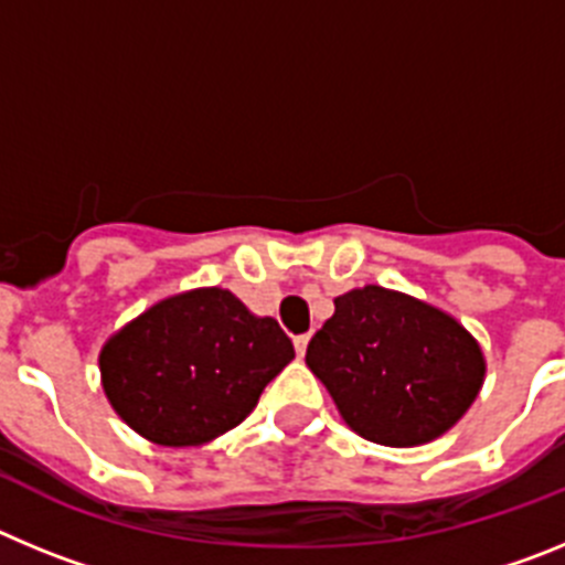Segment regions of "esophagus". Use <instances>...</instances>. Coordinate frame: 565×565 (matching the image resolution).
<instances>
[{"label": "esophagus", "instance_id": "1", "mask_svg": "<svg viewBox=\"0 0 565 565\" xmlns=\"http://www.w3.org/2000/svg\"><path fill=\"white\" fill-rule=\"evenodd\" d=\"M308 342H311V337H308V333H302V337H297V339H294V348H297V353H299V356H306V351H308Z\"/></svg>", "mask_w": 565, "mask_h": 565}]
</instances>
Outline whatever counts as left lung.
Here are the masks:
<instances>
[{
    "label": "left lung",
    "mask_w": 565,
    "mask_h": 565,
    "mask_svg": "<svg viewBox=\"0 0 565 565\" xmlns=\"http://www.w3.org/2000/svg\"><path fill=\"white\" fill-rule=\"evenodd\" d=\"M333 306L306 362L353 433L416 447L444 436L476 402L487 362L450 313L382 286L353 288Z\"/></svg>",
    "instance_id": "8db88e82"
}]
</instances>
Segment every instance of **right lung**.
<instances>
[{"mask_svg": "<svg viewBox=\"0 0 565 565\" xmlns=\"http://www.w3.org/2000/svg\"><path fill=\"white\" fill-rule=\"evenodd\" d=\"M294 359L271 317H254L226 288L161 299L104 344L113 411L161 447H198L237 427Z\"/></svg>", "mask_w": 565, "mask_h": 565, "instance_id": "obj_1", "label": "right lung"}]
</instances>
